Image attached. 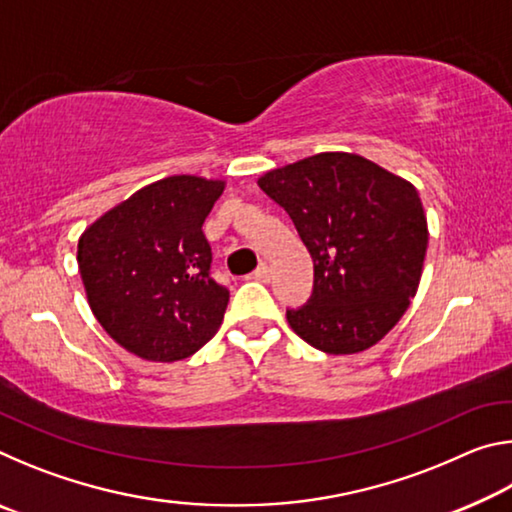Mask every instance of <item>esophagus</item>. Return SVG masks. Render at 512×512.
<instances>
[{"label": "esophagus", "instance_id": "obj_1", "mask_svg": "<svg viewBox=\"0 0 512 512\" xmlns=\"http://www.w3.org/2000/svg\"><path fill=\"white\" fill-rule=\"evenodd\" d=\"M250 277H253V280H257V282H268V280H271V268H268V264H259Z\"/></svg>", "mask_w": 512, "mask_h": 512}]
</instances>
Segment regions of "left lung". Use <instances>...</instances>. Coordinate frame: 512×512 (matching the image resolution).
Masks as SVG:
<instances>
[{
  "label": "left lung",
  "instance_id": "obj_1",
  "mask_svg": "<svg viewBox=\"0 0 512 512\" xmlns=\"http://www.w3.org/2000/svg\"><path fill=\"white\" fill-rule=\"evenodd\" d=\"M257 185L289 212L314 259V296L287 311L293 332L334 357L379 343L420 287L429 228L418 189L345 151L271 169Z\"/></svg>",
  "mask_w": 512,
  "mask_h": 512
}]
</instances>
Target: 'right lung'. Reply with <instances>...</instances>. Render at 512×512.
I'll list each match as a JSON object with an SVG mask.
<instances>
[{"label": "right lung", "mask_w": 512, "mask_h": 512, "mask_svg": "<svg viewBox=\"0 0 512 512\" xmlns=\"http://www.w3.org/2000/svg\"><path fill=\"white\" fill-rule=\"evenodd\" d=\"M225 180L169 176L83 230L79 273L94 318L135 357H192L219 332L230 293L210 275L205 216Z\"/></svg>", "instance_id": "obj_1"}]
</instances>
